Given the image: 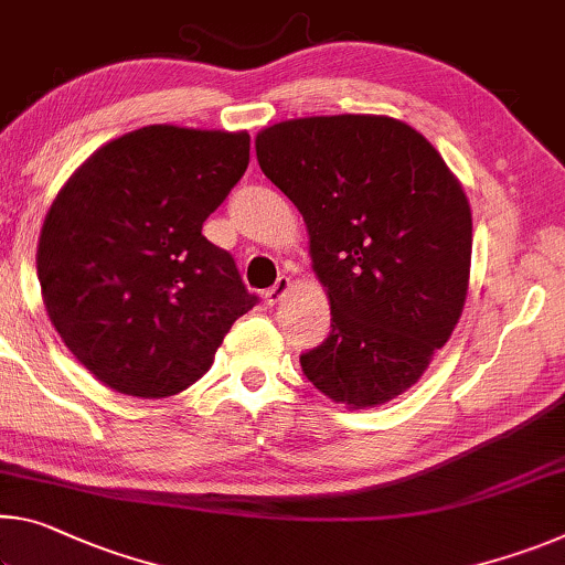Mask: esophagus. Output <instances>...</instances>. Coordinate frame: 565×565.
Wrapping results in <instances>:
<instances>
[{
	"label": "esophagus",
	"instance_id": "34e87169",
	"mask_svg": "<svg viewBox=\"0 0 565 565\" xmlns=\"http://www.w3.org/2000/svg\"><path fill=\"white\" fill-rule=\"evenodd\" d=\"M291 286H294L291 279H286V276H281V279L276 281V284L271 286V289H268V291L264 294V299H266L268 307H276V303H279V301L286 297V294L291 291Z\"/></svg>",
	"mask_w": 565,
	"mask_h": 565
}]
</instances>
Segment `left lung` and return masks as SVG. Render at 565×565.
<instances>
[{
  "label": "left lung",
  "mask_w": 565,
  "mask_h": 565,
  "mask_svg": "<svg viewBox=\"0 0 565 565\" xmlns=\"http://www.w3.org/2000/svg\"><path fill=\"white\" fill-rule=\"evenodd\" d=\"M264 175L307 223L331 331L301 354L321 395L380 407L423 377L458 327L472 213L423 132L390 115H315L256 136Z\"/></svg>",
  "instance_id": "8db88e82"
}]
</instances>
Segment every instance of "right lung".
Masks as SVG:
<instances>
[{
	"label": "right lung",
	"mask_w": 565,
	"mask_h": 565,
	"mask_svg": "<svg viewBox=\"0 0 565 565\" xmlns=\"http://www.w3.org/2000/svg\"><path fill=\"white\" fill-rule=\"evenodd\" d=\"M246 130L146 125L97 148L52 201L38 276L52 327L120 395L160 399L211 370L254 307L201 234L248 166Z\"/></svg>",
	"instance_id": "1"
}]
</instances>
